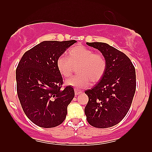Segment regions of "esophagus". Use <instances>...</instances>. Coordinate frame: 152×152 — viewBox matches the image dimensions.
<instances>
[{
  "instance_id": "34e87169",
  "label": "esophagus",
  "mask_w": 152,
  "mask_h": 152,
  "mask_svg": "<svg viewBox=\"0 0 152 152\" xmlns=\"http://www.w3.org/2000/svg\"><path fill=\"white\" fill-rule=\"evenodd\" d=\"M82 91H80V90H75V95H76V96H78V95H79V94H81V93H82Z\"/></svg>"
}]
</instances>
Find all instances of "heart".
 I'll return each mask as SVG.
<instances>
[{"mask_svg": "<svg viewBox=\"0 0 152 152\" xmlns=\"http://www.w3.org/2000/svg\"><path fill=\"white\" fill-rule=\"evenodd\" d=\"M67 55V57L59 56L56 63L59 73L65 78L71 76L74 67H77L78 75L67 79L66 85L76 89L86 88L90 82L97 83L105 75L107 62L102 53H95L92 49L79 45L70 48Z\"/></svg>", "mask_w": 152, "mask_h": 152, "instance_id": "1", "label": "heart"}]
</instances>
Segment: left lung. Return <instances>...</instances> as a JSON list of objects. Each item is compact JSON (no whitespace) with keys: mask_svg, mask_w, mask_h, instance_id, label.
I'll list each match as a JSON object with an SVG mask.
<instances>
[{"mask_svg":"<svg viewBox=\"0 0 152 152\" xmlns=\"http://www.w3.org/2000/svg\"><path fill=\"white\" fill-rule=\"evenodd\" d=\"M105 56L107 67L102 80L87 90L85 113L89 124L109 128L120 123L131 107L136 90L135 69L129 58L104 42H87Z\"/></svg>","mask_w":152,"mask_h":152,"instance_id":"8db88e82","label":"left lung"}]
</instances>
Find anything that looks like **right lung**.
Masks as SVG:
<instances>
[{"mask_svg": "<svg viewBox=\"0 0 152 152\" xmlns=\"http://www.w3.org/2000/svg\"><path fill=\"white\" fill-rule=\"evenodd\" d=\"M76 40L43 41L27 50L16 69L17 92L26 115L42 128L60 125L74 97L70 86L61 89L63 79L56 60Z\"/></svg>", "mask_w": 152, "mask_h": 152, "instance_id": "1", "label": "right lung"}]
</instances>
